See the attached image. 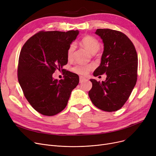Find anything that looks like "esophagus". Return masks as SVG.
Listing matches in <instances>:
<instances>
[{
  "label": "esophagus",
  "instance_id": "obj_1",
  "mask_svg": "<svg viewBox=\"0 0 156 156\" xmlns=\"http://www.w3.org/2000/svg\"><path fill=\"white\" fill-rule=\"evenodd\" d=\"M86 80V78L82 77V76H80V83H82L83 81H85Z\"/></svg>",
  "mask_w": 156,
  "mask_h": 156
}]
</instances>
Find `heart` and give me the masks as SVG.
Wrapping results in <instances>:
<instances>
[{"label":"heart","instance_id":"1","mask_svg":"<svg viewBox=\"0 0 156 156\" xmlns=\"http://www.w3.org/2000/svg\"><path fill=\"white\" fill-rule=\"evenodd\" d=\"M81 43L84 47H85L87 50L92 54L96 53L99 49L100 48L101 44L99 41H98L95 38L87 35L81 39ZM75 49V47L74 44H71L69 45L68 51H67V56L69 59H71L74 51ZM94 68V66L92 64L88 65H78L73 69V71L76 73L79 74L81 75H86L88 73V72L92 70Z\"/></svg>","mask_w":156,"mask_h":156}]
</instances>
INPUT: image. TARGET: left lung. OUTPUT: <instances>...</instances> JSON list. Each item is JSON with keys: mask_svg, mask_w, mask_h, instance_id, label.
<instances>
[{"mask_svg": "<svg viewBox=\"0 0 156 156\" xmlns=\"http://www.w3.org/2000/svg\"><path fill=\"white\" fill-rule=\"evenodd\" d=\"M104 44L101 62L94 72L97 76L105 73L104 81L90 79L88 95L97 108L107 112L121 109L132 93L137 80L138 56L134 45L122 32L97 29Z\"/></svg>", "mask_w": 156, "mask_h": 156, "instance_id": "1", "label": "left lung"}]
</instances>
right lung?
Returning a JSON list of instances; mask_svg holds the SVG:
<instances>
[{
    "instance_id": "1",
    "label": "right lung",
    "mask_w": 156,
    "mask_h": 156,
    "mask_svg": "<svg viewBox=\"0 0 156 156\" xmlns=\"http://www.w3.org/2000/svg\"><path fill=\"white\" fill-rule=\"evenodd\" d=\"M79 34L67 32L40 31L30 38L20 52L18 78L26 99L37 112L54 116L66 107L71 93L79 83L76 74L64 71V79H54L56 69L64 71L68 63V49Z\"/></svg>"
}]
</instances>
